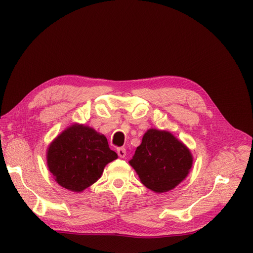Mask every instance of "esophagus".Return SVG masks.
<instances>
[{"label": "esophagus", "instance_id": "1", "mask_svg": "<svg viewBox=\"0 0 253 253\" xmlns=\"http://www.w3.org/2000/svg\"><path fill=\"white\" fill-rule=\"evenodd\" d=\"M117 153L120 158H125V156H126V150L124 148H119L117 150Z\"/></svg>", "mask_w": 253, "mask_h": 253}]
</instances>
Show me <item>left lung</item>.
<instances>
[{
    "mask_svg": "<svg viewBox=\"0 0 253 253\" xmlns=\"http://www.w3.org/2000/svg\"><path fill=\"white\" fill-rule=\"evenodd\" d=\"M141 183L161 194L184 180L193 166V156L182 141L166 130L149 129L129 161Z\"/></svg>",
    "mask_w": 253,
    "mask_h": 253,
    "instance_id": "obj_1",
    "label": "left lung"
}]
</instances>
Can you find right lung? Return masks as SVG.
<instances>
[{"label": "right lung", "mask_w": 253, "mask_h": 253, "mask_svg": "<svg viewBox=\"0 0 253 253\" xmlns=\"http://www.w3.org/2000/svg\"><path fill=\"white\" fill-rule=\"evenodd\" d=\"M46 158L49 171L59 185L82 193L100 178L105 165L118 155L109 148L103 134L75 123L53 139Z\"/></svg>", "instance_id": "right-lung-1"}]
</instances>
